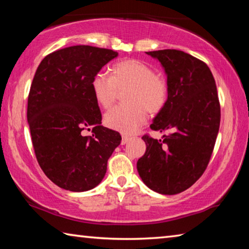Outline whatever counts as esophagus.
<instances>
[{"label": "esophagus", "instance_id": "34e87169", "mask_svg": "<svg viewBox=\"0 0 249 249\" xmlns=\"http://www.w3.org/2000/svg\"><path fill=\"white\" fill-rule=\"evenodd\" d=\"M129 140L130 138L128 137V136H126V135H123V136H122V145H125V144H127V142H129Z\"/></svg>", "mask_w": 249, "mask_h": 249}]
</instances>
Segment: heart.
I'll return each instance as SVG.
<instances>
[{
  "label": "heart",
  "instance_id": "1",
  "mask_svg": "<svg viewBox=\"0 0 249 249\" xmlns=\"http://www.w3.org/2000/svg\"><path fill=\"white\" fill-rule=\"evenodd\" d=\"M94 98L107 108L114 102L117 90L127 89L126 103L117 105L105 114V123L113 129L130 134L136 132L147 120V112L156 114L165 107L168 99V82L162 74L141 60H123L112 66L111 74L100 72L91 83Z\"/></svg>",
  "mask_w": 249,
  "mask_h": 249
}]
</instances>
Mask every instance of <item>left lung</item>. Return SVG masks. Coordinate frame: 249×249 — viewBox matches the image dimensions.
Segmentation results:
<instances>
[{
	"mask_svg": "<svg viewBox=\"0 0 249 249\" xmlns=\"http://www.w3.org/2000/svg\"><path fill=\"white\" fill-rule=\"evenodd\" d=\"M146 53L163 67L169 89L150 128L170 133L159 141L142 136L146 151L137 170L151 190L172 196L190 188L208 167L220 128V101L205 62L176 49Z\"/></svg>",
	"mask_w": 249,
	"mask_h": 249,
	"instance_id": "obj_1",
	"label": "left lung"
}]
</instances>
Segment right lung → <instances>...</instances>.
Segmentation results:
<instances>
[{
	"instance_id": "add662e5",
	"label": "right lung",
	"mask_w": 249,
	"mask_h": 249,
	"mask_svg": "<svg viewBox=\"0 0 249 249\" xmlns=\"http://www.w3.org/2000/svg\"><path fill=\"white\" fill-rule=\"evenodd\" d=\"M114 50L78 45L46 56L34 75L27 102L33 147L41 170L65 190L95 188L121 144L119 132L101 125L92 80L117 57ZM93 127V134L83 130Z\"/></svg>"
}]
</instances>
